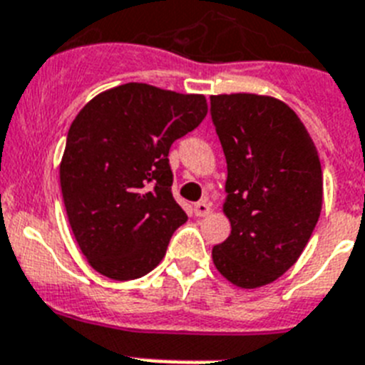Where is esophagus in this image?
Returning a JSON list of instances; mask_svg holds the SVG:
<instances>
[{
    "mask_svg": "<svg viewBox=\"0 0 365 365\" xmlns=\"http://www.w3.org/2000/svg\"><path fill=\"white\" fill-rule=\"evenodd\" d=\"M195 216L199 217H205L208 216V212H210V205H208V201H199V203H195Z\"/></svg>",
    "mask_w": 365,
    "mask_h": 365,
    "instance_id": "obj_1",
    "label": "esophagus"
}]
</instances>
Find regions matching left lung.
I'll list each match as a JSON object with an SVG mask.
<instances>
[{
  "mask_svg": "<svg viewBox=\"0 0 365 365\" xmlns=\"http://www.w3.org/2000/svg\"><path fill=\"white\" fill-rule=\"evenodd\" d=\"M210 116L227 158L232 227L214 245V264L240 288L269 284L294 266L319 220V155L303 121L279 99L212 96Z\"/></svg>",
  "mask_w": 365,
  "mask_h": 365,
  "instance_id": "obj_1",
  "label": "left lung"
}]
</instances>
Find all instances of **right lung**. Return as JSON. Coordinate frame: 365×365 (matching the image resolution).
Here are the masks:
<instances>
[{
    "instance_id": "add662e5",
    "label": "right lung",
    "mask_w": 365,
    "mask_h": 365,
    "mask_svg": "<svg viewBox=\"0 0 365 365\" xmlns=\"http://www.w3.org/2000/svg\"><path fill=\"white\" fill-rule=\"evenodd\" d=\"M207 116V99L142 83L99 93L68 130L61 188L90 266L114 280L157 267L188 216L173 194L170 148Z\"/></svg>"
}]
</instances>
